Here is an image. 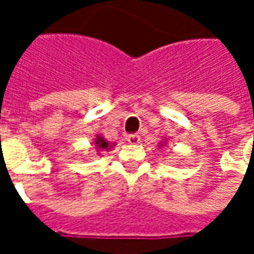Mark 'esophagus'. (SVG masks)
Here are the masks:
<instances>
[{"mask_svg": "<svg viewBox=\"0 0 254 254\" xmlns=\"http://www.w3.org/2000/svg\"><path fill=\"white\" fill-rule=\"evenodd\" d=\"M140 136L138 134H130V136H127V143L133 144V145H136V144L140 143Z\"/></svg>", "mask_w": 254, "mask_h": 254, "instance_id": "esophagus-1", "label": "esophagus"}]
</instances>
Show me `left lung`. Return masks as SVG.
Listing matches in <instances>:
<instances>
[{
	"mask_svg": "<svg viewBox=\"0 0 254 254\" xmlns=\"http://www.w3.org/2000/svg\"><path fill=\"white\" fill-rule=\"evenodd\" d=\"M165 144H166V141H162V144H160L159 147H162V145H165Z\"/></svg>",
	"mask_w": 254,
	"mask_h": 254,
	"instance_id": "obj_1",
	"label": "left lung"
}]
</instances>
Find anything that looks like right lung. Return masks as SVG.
<instances>
[{"instance_id": "1", "label": "right lung", "mask_w": 254, "mask_h": 254, "mask_svg": "<svg viewBox=\"0 0 254 254\" xmlns=\"http://www.w3.org/2000/svg\"><path fill=\"white\" fill-rule=\"evenodd\" d=\"M94 145L96 151H109L111 149V147H114L116 143L111 144L110 141H107L103 136H100V134H96V137L94 138Z\"/></svg>"}]
</instances>
